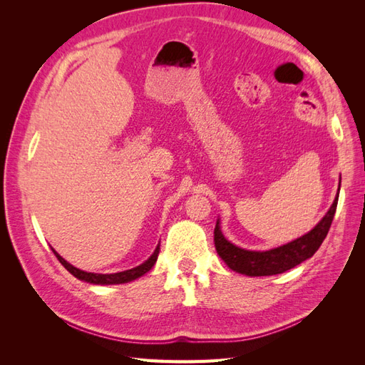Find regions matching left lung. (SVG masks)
<instances>
[{
    "instance_id": "obj_1",
    "label": "left lung",
    "mask_w": 365,
    "mask_h": 365,
    "mask_svg": "<svg viewBox=\"0 0 365 365\" xmlns=\"http://www.w3.org/2000/svg\"><path fill=\"white\" fill-rule=\"evenodd\" d=\"M338 196L339 195H336L332 207L329 208L326 216L319 220L314 230L289 242V244L268 251H250L233 245L224 237L217 220L215 227V247L219 257L228 264L230 269L250 275V277L282 274L297 267V264H300L306 259L312 257L319 245L323 244L336 212Z\"/></svg>"
}]
</instances>
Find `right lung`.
<instances>
[{"instance_id": "1", "label": "right lung", "mask_w": 365, "mask_h": 365, "mask_svg": "<svg viewBox=\"0 0 365 365\" xmlns=\"http://www.w3.org/2000/svg\"><path fill=\"white\" fill-rule=\"evenodd\" d=\"M54 256L58 257V260L63 264L65 269L68 272H71L76 279L83 280L86 283H93V284H120V283H128L135 280L138 277H141L143 274H146L148 271L152 269L153 264H155L157 259H158V252H160V245L153 251L152 256L145 262L138 264V267L128 269V271H121V272H115V274H96V272H86L82 269H77L73 264H70L63 257H61L59 254L53 250Z\"/></svg>"}]
</instances>
